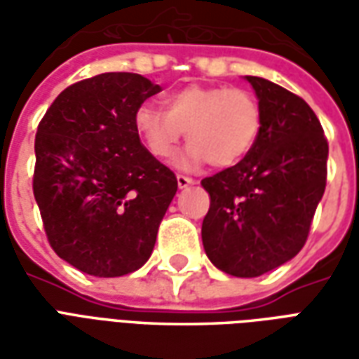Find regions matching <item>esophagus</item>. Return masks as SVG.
I'll use <instances>...</instances> for the list:
<instances>
[{
  "label": "esophagus",
  "instance_id": "obj_1",
  "mask_svg": "<svg viewBox=\"0 0 359 359\" xmlns=\"http://www.w3.org/2000/svg\"><path fill=\"white\" fill-rule=\"evenodd\" d=\"M177 182H179V188H187L190 184H194V180L190 177H184V175H177Z\"/></svg>",
  "mask_w": 359,
  "mask_h": 359
}]
</instances>
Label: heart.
Instances as JSON below:
<instances>
[{"label": "heart", "instance_id": "1", "mask_svg": "<svg viewBox=\"0 0 359 359\" xmlns=\"http://www.w3.org/2000/svg\"><path fill=\"white\" fill-rule=\"evenodd\" d=\"M165 111L144 103L134 113V128L149 154L169 159L180 140L190 148L182 157V167L208 161L213 167L238 163L256 144L262 109L254 95L229 86H187L165 97Z\"/></svg>", "mask_w": 359, "mask_h": 359}]
</instances>
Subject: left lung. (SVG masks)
Here are the masks:
<instances>
[{
  "mask_svg": "<svg viewBox=\"0 0 359 359\" xmlns=\"http://www.w3.org/2000/svg\"><path fill=\"white\" fill-rule=\"evenodd\" d=\"M246 79L262 109L256 144L242 161L202 180L210 194L203 248L233 277H259L304 248L329 156L323 126L300 95L259 76Z\"/></svg>",
  "mask_w": 359,
  "mask_h": 359,
  "instance_id": "left-lung-1",
  "label": "left lung"
}]
</instances>
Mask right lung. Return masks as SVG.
<instances>
[{
    "instance_id": "add662e5",
    "label": "right lung",
    "mask_w": 359,
    "mask_h": 359,
    "mask_svg": "<svg viewBox=\"0 0 359 359\" xmlns=\"http://www.w3.org/2000/svg\"><path fill=\"white\" fill-rule=\"evenodd\" d=\"M159 84L136 73L74 82L38 125L32 190L48 242L94 277L140 269L177 194V177L142 146L134 113Z\"/></svg>"
}]
</instances>
